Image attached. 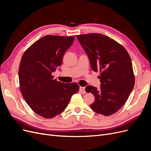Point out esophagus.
Here are the masks:
<instances>
[{
  "mask_svg": "<svg viewBox=\"0 0 151 151\" xmlns=\"http://www.w3.org/2000/svg\"><path fill=\"white\" fill-rule=\"evenodd\" d=\"M79 90H80V91H81L82 93H83V94H86V91L85 90L84 87H81V86L80 88H79Z\"/></svg>",
  "mask_w": 151,
  "mask_h": 151,
  "instance_id": "1",
  "label": "esophagus"
}]
</instances>
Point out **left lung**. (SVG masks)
Listing matches in <instances>:
<instances>
[{
  "instance_id": "8db88e82",
  "label": "left lung",
  "mask_w": 151,
  "mask_h": 151,
  "mask_svg": "<svg viewBox=\"0 0 151 151\" xmlns=\"http://www.w3.org/2000/svg\"><path fill=\"white\" fill-rule=\"evenodd\" d=\"M77 38L88 55L91 68L100 72V89L91 86L86 88L95 98L90 107L98 114L111 115L126 103L135 84L129 54L122 45L102 34L79 35Z\"/></svg>"
}]
</instances>
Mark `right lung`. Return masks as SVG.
<instances>
[{
    "label": "right lung",
    "instance_id": "obj_1",
    "mask_svg": "<svg viewBox=\"0 0 151 151\" xmlns=\"http://www.w3.org/2000/svg\"><path fill=\"white\" fill-rule=\"evenodd\" d=\"M74 36L47 35L24 52L19 68V86L26 101L35 113L45 118L60 114L78 92L76 83H62L52 73L60 66Z\"/></svg>",
    "mask_w": 151,
    "mask_h": 151
}]
</instances>
